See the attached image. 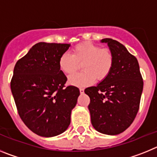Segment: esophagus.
Here are the masks:
<instances>
[{
  "label": "esophagus",
  "instance_id": "obj_1",
  "mask_svg": "<svg viewBox=\"0 0 157 157\" xmlns=\"http://www.w3.org/2000/svg\"><path fill=\"white\" fill-rule=\"evenodd\" d=\"M79 91H80V94H84V89H82V88H80L79 89Z\"/></svg>",
  "mask_w": 157,
  "mask_h": 157
}]
</instances>
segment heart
<instances>
[{
	"instance_id": "b5f03b06",
	"label": "heart",
	"mask_w": 157,
	"mask_h": 157,
	"mask_svg": "<svg viewBox=\"0 0 157 157\" xmlns=\"http://www.w3.org/2000/svg\"><path fill=\"white\" fill-rule=\"evenodd\" d=\"M114 58L108 48L91 42H82L75 45L72 54H62L59 59V67L63 74L71 75L82 65V73H78L69 78L71 85L85 87L98 81L105 79L112 71Z\"/></svg>"
}]
</instances>
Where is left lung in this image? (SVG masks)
Masks as SVG:
<instances>
[{
    "label": "left lung",
    "mask_w": 157,
    "mask_h": 157,
    "mask_svg": "<svg viewBox=\"0 0 157 157\" xmlns=\"http://www.w3.org/2000/svg\"><path fill=\"white\" fill-rule=\"evenodd\" d=\"M113 55L114 63L109 76L85 94L90 98L88 109L91 123L97 131L116 135L127 130L139 109L143 80L135 56L112 38H104Z\"/></svg>",
    "instance_id": "obj_1"
}]
</instances>
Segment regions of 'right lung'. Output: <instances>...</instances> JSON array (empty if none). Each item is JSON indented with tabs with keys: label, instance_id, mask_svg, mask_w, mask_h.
I'll return each instance as SVG.
<instances>
[{
	"label": "right lung",
	"instance_id": "right-lung-1",
	"mask_svg": "<svg viewBox=\"0 0 157 157\" xmlns=\"http://www.w3.org/2000/svg\"><path fill=\"white\" fill-rule=\"evenodd\" d=\"M70 46L37 43L14 67L11 90L18 113L41 137L57 136L68 128L80 94L77 87H65L67 77L59 67V57Z\"/></svg>",
	"mask_w": 157,
	"mask_h": 157
}]
</instances>
